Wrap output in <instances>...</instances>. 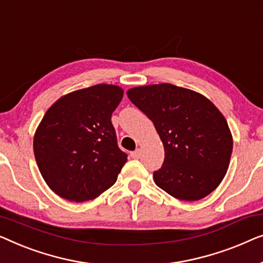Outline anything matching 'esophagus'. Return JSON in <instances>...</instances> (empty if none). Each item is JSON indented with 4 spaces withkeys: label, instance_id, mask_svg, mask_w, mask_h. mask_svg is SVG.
<instances>
[{
    "label": "esophagus",
    "instance_id": "34e87169",
    "mask_svg": "<svg viewBox=\"0 0 263 263\" xmlns=\"http://www.w3.org/2000/svg\"><path fill=\"white\" fill-rule=\"evenodd\" d=\"M140 155H142V151H140L139 149H137L135 151H132L131 153V157L135 158V160H138V158L140 157Z\"/></svg>",
    "mask_w": 263,
    "mask_h": 263
}]
</instances>
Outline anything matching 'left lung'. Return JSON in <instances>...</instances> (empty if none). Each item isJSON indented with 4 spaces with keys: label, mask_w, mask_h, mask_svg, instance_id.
<instances>
[{
    "label": "left lung",
    "mask_w": 263,
    "mask_h": 263,
    "mask_svg": "<svg viewBox=\"0 0 263 263\" xmlns=\"http://www.w3.org/2000/svg\"><path fill=\"white\" fill-rule=\"evenodd\" d=\"M126 94L163 143L164 162L154 172L155 183L186 201L216 190L232 153V135L220 110L200 93L170 83L135 87Z\"/></svg>",
    "instance_id": "obj_1"
}]
</instances>
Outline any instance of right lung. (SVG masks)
Segmentation results:
<instances>
[{
    "label": "right lung",
    "mask_w": 263,
    "mask_h": 263,
    "mask_svg": "<svg viewBox=\"0 0 263 263\" xmlns=\"http://www.w3.org/2000/svg\"><path fill=\"white\" fill-rule=\"evenodd\" d=\"M124 90L114 84L75 90L47 109L33 139L36 164L51 190L69 201L93 200L116 183L127 155L112 113Z\"/></svg>",
    "instance_id": "1"
}]
</instances>
